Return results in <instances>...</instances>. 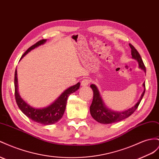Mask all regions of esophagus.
Segmentation results:
<instances>
[{
  "label": "esophagus",
  "instance_id": "34e87169",
  "mask_svg": "<svg viewBox=\"0 0 159 159\" xmlns=\"http://www.w3.org/2000/svg\"><path fill=\"white\" fill-rule=\"evenodd\" d=\"M89 84V80L88 79H84L82 81H81V84L82 86H86Z\"/></svg>",
  "mask_w": 159,
  "mask_h": 159
}]
</instances>
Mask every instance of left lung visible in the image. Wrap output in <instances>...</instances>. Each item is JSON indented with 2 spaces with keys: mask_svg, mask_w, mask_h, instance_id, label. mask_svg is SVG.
<instances>
[{
  "mask_svg": "<svg viewBox=\"0 0 159 159\" xmlns=\"http://www.w3.org/2000/svg\"><path fill=\"white\" fill-rule=\"evenodd\" d=\"M129 45L131 48V54L132 58L137 60V61L139 62V67L143 70L144 72H146L145 66L139 53L138 52V51L135 49L134 47L132 44L130 43ZM143 86L144 88V92L142 94V96H141L140 100L137 102V104L134 106H133L132 108L123 111H116L110 110V109L106 108L104 103L103 102L102 100L99 91H98L97 87L95 85L92 84L90 85V87H91V88L93 90V96L92 104L90 106L89 108L90 114H91L94 120H96L97 122L105 124L118 122L119 121L122 120L124 119H126V118L131 116L134 112L135 110L138 108V107L141 100H142L144 96V94L145 93V82L143 83Z\"/></svg>",
  "mask_w": 159,
  "mask_h": 159,
  "instance_id": "8db88e82",
  "label": "left lung"
}]
</instances>
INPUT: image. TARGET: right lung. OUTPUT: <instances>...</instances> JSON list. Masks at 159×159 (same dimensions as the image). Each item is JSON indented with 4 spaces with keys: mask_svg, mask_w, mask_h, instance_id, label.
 Here are the masks:
<instances>
[{
    "mask_svg": "<svg viewBox=\"0 0 159 159\" xmlns=\"http://www.w3.org/2000/svg\"><path fill=\"white\" fill-rule=\"evenodd\" d=\"M47 39L40 40L37 42L35 44L30 47L22 55L21 58H23L30 51L35 49L38 46L45 43ZM80 85V84L78 83L67 89L57 98V100H55V102H54L52 104L47 107V108L37 109L28 105L20 97L18 93V89H17V88H18V85H17L16 69L15 73V97L17 106H19V109L23 111V113L25 115H26L29 118L31 119L34 122L43 124V125H51V124L57 122L60 119H61L64 112H65L68 97L70 96V94L77 91L79 89Z\"/></svg>",
    "mask_w": 159,
    "mask_h": 159,
    "instance_id": "right-lung-1",
    "label": "right lung"
}]
</instances>
